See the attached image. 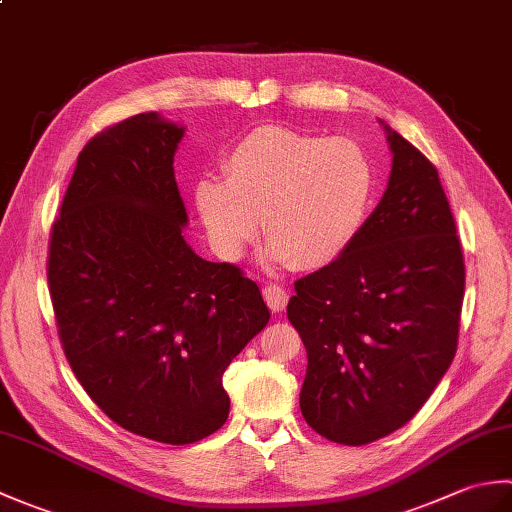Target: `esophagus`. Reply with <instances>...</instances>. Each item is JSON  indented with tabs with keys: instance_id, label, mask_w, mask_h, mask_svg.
Wrapping results in <instances>:
<instances>
[{
	"instance_id": "esophagus-1",
	"label": "esophagus",
	"mask_w": 512,
	"mask_h": 512,
	"mask_svg": "<svg viewBox=\"0 0 512 512\" xmlns=\"http://www.w3.org/2000/svg\"><path fill=\"white\" fill-rule=\"evenodd\" d=\"M264 299H266L270 310H273V312H281V310H286L290 295H288V290H286L284 286L268 284V286L264 288Z\"/></svg>"
}]
</instances>
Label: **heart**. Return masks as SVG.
I'll return each instance as SVG.
<instances>
[{
	"label": "heart",
	"mask_w": 512,
	"mask_h": 512,
	"mask_svg": "<svg viewBox=\"0 0 512 512\" xmlns=\"http://www.w3.org/2000/svg\"><path fill=\"white\" fill-rule=\"evenodd\" d=\"M224 176H202L193 198L224 259L244 255L262 233L275 264L321 268L361 235L376 193V167L352 138L257 127L224 156Z\"/></svg>",
	"instance_id": "obj_1"
}]
</instances>
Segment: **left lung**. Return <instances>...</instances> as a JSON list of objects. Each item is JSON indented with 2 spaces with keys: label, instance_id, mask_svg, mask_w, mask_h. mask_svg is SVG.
<instances>
[{
  "label": "left lung",
  "instance_id": "1",
  "mask_svg": "<svg viewBox=\"0 0 512 512\" xmlns=\"http://www.w3.org/2000/svg\"><path fill=\"white\" fill-rule=\"evenodd\" d=\"M385 132L394 160L383 198L356 242L299 279L288 301L308 352L303 418L350 447L389 436L427 402L458 350L464 299L462 246L438 169Z\"/></svg>",
  "mask_w": 512,
  "mask_h": 512
}]
</instances>
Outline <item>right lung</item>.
<instances>
[{"label":"right lung","mask_w":512,"mask_h":512,"mask_svg":"<svg viewBox=\"0 0 512 512\" xmlns=\"http://www.w3.org/2000/svg\"><path fill=\"white\" fill-rule=\"evenodd\" d=\"M184 127L156 112L96 134L52 224L48 284L65 358L123 429L165 444L228 418L222 376L270 312L253 279L184 242Z\"/></svg>","instance_id":"add662e5"}]
</instances>
